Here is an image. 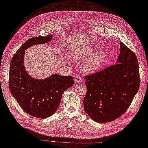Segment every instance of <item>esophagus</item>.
I'll list each match as a JSON object with an SVG mask.
<instances>
[{
    "mask_svg": "<svg viewBox=\"0 0 148 148\" xmlns=\"http://www.w3.org/2000/svg\"><path fill=\"white\" fill-rule=\"evenodd\" d=\"M74 80H75V84H78V83H80L82 82V78H81L80 76L77 75V76H75V77Z\"/></svg>",
    "mask_w": 148,
    "mask_h": 148,
    "instance_id": "1",
    "label": "esophagus"
}]
</instances>
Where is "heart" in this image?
<instances>
[{"mask_svg":"<svg viewBox=\"0 0 148 148\" xmlns=\"http://www.w3.org/2000/svg\"><path fill=\"white\" fill-rule=\"evenodd\" d=\"M91 55L92 52H89L85 55H84V56L75 55V56L74 57L75 59L79 60L80 61H84L82 68L84 71L87 73L96 72L97 71L101 68L106 59V55L104 52L102 51L97 52L94 53L92 56H91ZM88 58H89L88 59H87Z\"/></svg>","mask_w":148,"mask_h":148,"instance_id":"obj_1","label":"heart"}]
</instances>
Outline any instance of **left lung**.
<instances>
[{
    "mask_svg": "<svg viewBox=\"0 0 148 148\" xmlns=\"http://www.w3.org/2000/svg\"><path fill=\"white\" fill-rule=\"evenodd\" d=\"M85 112L93 121L107 123L127 110L140 86L138 62L122 42L116 64L85 77Z\"/></svg>",
    "mask_w": 148,
    "mask_h": 148,
    "instance_id": "left-lung-1",
    "label": "left lung"
}]
</instances>
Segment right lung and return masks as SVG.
Segmentation results:
<instances>
[{"label": "right lung", "instance_id": "right-lung-1", "mask_svg": "<svg viewBox=\"0 0 148 148\" xmlns=\"http://www.w3.org/2000/svg\"><path fill=\"white\" fill-rule=\"evenodd\" d=\"M52 39V35L32 38L24 43L14 55L10 63V90L23 110L30 115L46 118L56 112L63 92L72 86V76L53 74L44 80L32 78L24 66L25 50Z\"/></svg>", "mask_w": 148, "mask_h": 148}]
</instances>
